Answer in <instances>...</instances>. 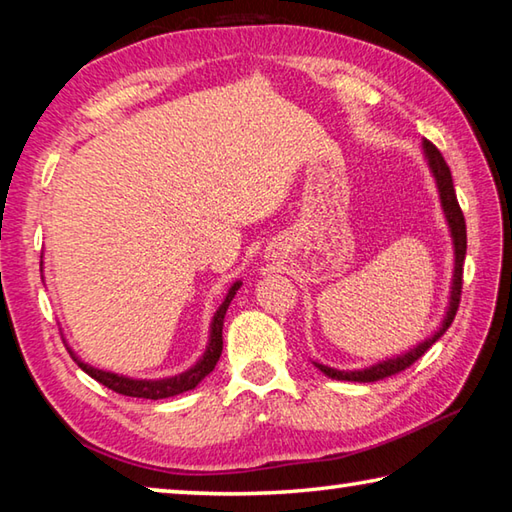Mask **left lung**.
Instances as JSON below:
<instances>
[{"mask_svg": "<svg viewBox=\"0 0 512 512\" xmlns=\"http://www.w3.org/2000/svg\"><path fill=\"white\" fill-rule=\"evenodd\" d=\"M422 151H424V160H427L429 169L433 173V180H436L438 194H440V205H443L445 219L449 225V232H452V244H454V275H452V291H449V305L445 311L443 325L438 327V332H433L429 339H424L422 343L415 345L409 352L397 354V357H391L386 361H379L375 366L361 368V370H336L323 366V363L314 361V366L327 375L329 379H339V381H379L384 377L397 375L411 366V363L418 361L424 352H427L433 343H436L440 336H443L458 311V302H461V289H463V262H465V250H467V232H465V219L461 212V205L456 201V192H454V180H452V171H449L447 162L443 158L436 146H433L429 140L422 142Z\"/></svg>", "mask_w": 512, "mask_h": 512, "instance_id": "1", "label": "left lung"}]
</instances>
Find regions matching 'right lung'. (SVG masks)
Segmentation results:
<instances>
[{
  "label": "right lung",
  "mask_w": 512,
  "mask_h": 512,
  "mask_svg": "<svg viewBox=\"0 0 512 512\" xmlns=\"http://www.w3.org/2000/svg\"><path fill=\"white\" fill-rule=\"evenodd\" d=\"M239 287H241V280L232 284L228 296H225V300L221 302V307L216 309V314L212 318V325H210V343H207L203 357L198 359L192 368L180 372V375H176V377L131 379L126 375H117V372L92 368V366H88V363H83L79 357H74V361L79 363V368L88 372L92 379H97L99 384H103L106 388H110V391H115L119 395H126V397L164 400V397H173V395H180L185 391H192V388H196L207 375H210V372L216 366V361H219V357H221V350H223V318H225V311H228V307H230L232 298L237 296Z\"/></svg>",
  "instance_id": "add662e5"
}]
</instances>
